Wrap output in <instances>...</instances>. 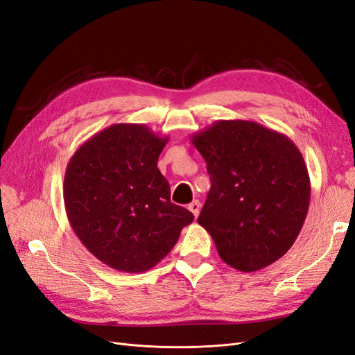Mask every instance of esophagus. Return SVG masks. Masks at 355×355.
Listing matches in <instances>:
<instances>
[{"mask_svg":"<svg viewBox=\"0 0 355 355\" xmlns=\"http://www.w3.org/2000/svg\"><path fill=\"white\" fill-rule=\"evenodd\" d=\"M188 209H189V211L194 214V216L197 218L198 216V213H200V209H201V204H200V201H192L189 206H188Z\"/></svg>","mask_w":355,"mask_h":355,"instance_id":"34e87169","label":"esophagus"}]
</instances>
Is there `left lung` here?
<instances>
[{"mask_svg":"<svg viewBox=\"0 0 355 355\" xmlns=\"http://www.w3.org/2000/svg\"><path fill=\"white\" fill-rule=\"evenodd\" d=\"M211 188L198 223L223 262L243 272L274 263L305 222L311 182L290 139L259 123L219 120L192 135Z\"/></svg>","mask_w":355,"mask_h":355,"instance_id":"left-lung-1","label":"left lung"}]
</instances>
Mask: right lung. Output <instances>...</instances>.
Here are the masks:
<instances>
[{
  "instance_id": "obj_1",
  "label": "right lung",
  "mask_w": 355,
  "mask_h": 355,
  "mask_svg": "<svg viewBox=\"0 0 355 355\" xmlns=\"http://www.w3.org/2000/svg\"><path fill=\"white\" fill-rule=\"evenodd\" d=\"M168 137L120 123L87 139L69 159L63 200L73 232L116 271L145 272L168 254L194 214L170 201L157 167Z\"/></svg>"
}]
</instances>
